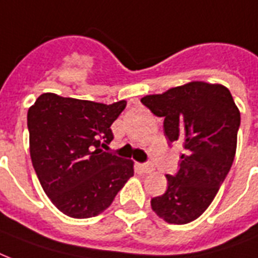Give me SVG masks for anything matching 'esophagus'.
<instances>
[{"label": "esophagus", "instance_id": "obj_1", "mask_svg": "<svg viewBox=\"0 0 258 258\" xmlns=\"http://www.w3.org/2000/svg\"><path fill=\"white\" fill-rule=\"evenodd\" d=\"M141 169H143V172L149 173L153 171V165L149 164V163H145V164H141Z\"/></svg>", "mask_w": 258, "mask_h": 258}]
</instances>
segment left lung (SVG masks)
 Masks as SVG:
<instances>
[{
    "mask_svg": "<svg viewBox=\"0 0 258 258\" xmlns=\"http://www.w3.org/2000/svg\"><path fill=\"white\" fill-rule=\"evenodd\" d=\"M141 102L164 118L168 143L179 141L184 148L180 168L167 175V191L152 199V210L168 223L191 222L210 206L230 171L241 123L238 107L225 86L206 82H189Z\"/></svg>",
    "mask_w": 258,
    "mask_h": 258,
    "instance_id": "8db88e82",
    "label": "left lung"
}]
</instances>
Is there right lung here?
<instances>
[{
	"label": "right lung",
	"instance_id": "right-lung-1",
	"mask_svg": "<svg viewBox=\"0 0 258 258\" xmlns=\"http://www.w3.org/2000/svg\"><path fill=\"white\" fill-rule=\"evenodd\" d=\"M126 106L41 94L28 110L36 175L53 205L71 218L101 214L135 175L133 161L103 152L110 126Z\"/></svg>",
	"mask_w": 258,
	"mask_h": 258
}]
</instances>
